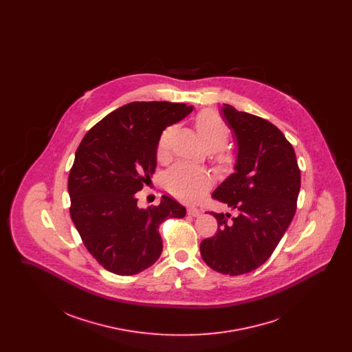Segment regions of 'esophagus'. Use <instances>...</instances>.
<instances>
[{"instance_id": "obj_1", "label": "esophagus", "mask_w": 352, "mask_h": 352, "mask_svg": "<svg viewBox=\"0 0 352 352\" xmlns=\"http://www.w3.org/2000/svg\"><path fill=\"white\" fill-rule=\"evenodd\" d=\"M187 214H188L190 217H198V215L201 214V211H199L197 207H188V208H187Z\"/></svg>"}]
</instances>
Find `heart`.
Returning a JSON list of instances; mask_svg holds the SVG:
<instances>
[{
  "mask_svg": "<svg viewBox=\"0 0 352 352\" xmlns=\"http://www.w3.org/2000/svg\"><path fill=\"white\" fill-rule=\"evenodd\" d=\"M198 134L201 144L208 151H217V162L221 168H230L234 162V155L231 151L223 148L230 140V128L227 122L215 111H203L195 120ZM177 132L175 125L168 126L160 137L157 154L165 160L170 155L174 134ZM212 184L210 174L203 168L191 166L188 164L179 162L168 168L165 174V186L168 192L177 198L186 201L199 199Z\"/></svg>",
  "mask_w": 352,
  "mask_h": 352,
  "instance_id": "obj_1",
  "label": "heart"
}]
</instances>
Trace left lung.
I'll list each match as a JSON object with an SVG mask.
<instances>
[{
    "label": "left lung",
    "mask_w": 352,
    "mask_h": 352,
    "mask_svg": "<svg viewBox=\"0 0 352 352\" xmlns=\"http://www.w3.org/2000/svg\"><path fill=\"white\" fill-rule=\"evenodd\" d=\"M239 144L236 173L212 198L236 210L217 214L218 232L201 243V258L214 270L239 276L263 265L283 239L297 210L301 170L284 133L265 118L224 104Z\"/></svg>",
    "instance_id": "obj_1"
}]
</instances>
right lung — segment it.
<instances>
[{
	"mask_svg": "<svg viewBox=\"0 0 352 352\" xmlns=\"http://www.w3.org/2000/svg\"><path fill=\"white\" fill-rule=\"evenodd\" d=\"M191 111L184 102L133 101L94 125L78 146L68 175L69 215L85 248L108 272L133 276L151 267L164 248L161 223L186 215L168 195L140 208L137 192L155 171L162 131Z\"/></svg>",
	"mask_w": 352,
	"mask_h": 352,
	"instance_id": "1",
	"label": "right lung"
}]
</instances>
